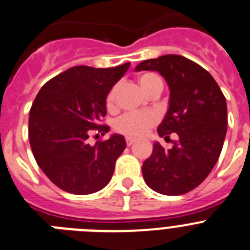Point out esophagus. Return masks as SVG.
Wrapping results in <instances>:
<instances>
[{"label": "esophagus", "instance_id": "obj_1", "mask_svg": "<svg viewBox=\"0 0 250 250\" xmlns=\"http://www.w3.org/2000/svg\"><path fill=\"white\" fill-rule=\"evenodd\" d=\"M135 143V139H132V138H126V145L127 146H131L132 144Z\"/></svg>", "mask_w": 250, "mask_h": 250}]
</instances>
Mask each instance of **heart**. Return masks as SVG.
Here are the masks:
<instances>
[{
  "label": "heart",
  "mask_w": 250,
  "mask_h": 250,
  "mask_svg": "<svg viewBox=\"0 0 250 250\" xmlns=\"http://www.w3.org/2000/svg\"><path fill=\"white\" fill-rule=\"evenodd\" d=\"M139 83L141 89L145 92H150L155 86L163 85L160 77L152 72H145L139 77ZM115 101H116V87L111 90L106 98V106L109 110L115 109ZM156 123V116L151 112L145 114H126L120 118L116 123V130L121 134L131 138L143 136L150 127Z\"/></svg>",
  "instance_id": "heart-1"
}]
</instances>
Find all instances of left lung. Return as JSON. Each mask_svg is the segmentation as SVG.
Wrapping results in <instances>:
<instances>
[{"label": "left lung", "mask_w": 250, "mask_h": 250, "mask_svg": "<svg viewBox=\"0 0 250 250\" xmlns=\"http://www.w3.org/2000/svg\"><path fill=\"white\" fill-rule=\"evenodd\" d=\"M135 71H156L169 87V106L158 126L160 138H178L165 150L158 141L143 164L149 188L164 195H182L204 182L219 159L228 114L222 90L209 72L187 57L164 55L145 60Z\"/></svg>", "instance_id": "left-lung-1"}]
</instances>
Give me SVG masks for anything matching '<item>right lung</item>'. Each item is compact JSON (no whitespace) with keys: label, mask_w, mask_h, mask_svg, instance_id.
Here are the masks:
<instances>
[{"label":"right lung","mask_w":250,"mask_h":250,"mask_svg":"<svg viewBox=\"0 0 250 250\" xmlns=\"http://www.w3.org/2000/svg\"><path fill=\"white\" fill-rule=\"evenodd\" d=\"M75 66L41 87L30 110L28 136L37 164L60 189L76 195L101 190L109 184L116 159L126 147L125 138L111 134L106 141L87 143L100 125L106 98L129 68Z\"/></svg>","instance_id":"obj_1"}]
</instances>
